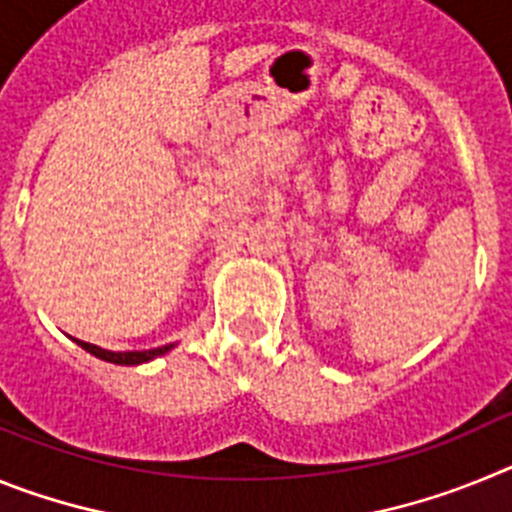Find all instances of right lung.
Instances as JSON below:
<instances>
[{
	"label": "right lung",
	"instance_id": "obj_1",
	"mask_svg": "<svg viewBox=\"0 0 512 512\" xmlns=\"http://www.w3.org/2000/svg\"><path fill=\"white\" fill-rule=\"evenodd\" d=\"M76 343H79L84 351H89V354L97 356V359L110 361V364H125V366L146 364V361L156 359V356H164L166 351H171V348H174V343H169V346L148 348V351H104V348L94 346V343H87V341H76Z\"/></svg>",
	"mask_w": 512,
	"mask_h": 512
}]
</instances>
